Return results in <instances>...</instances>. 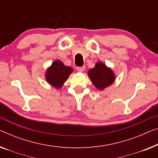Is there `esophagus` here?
<instances>
[{
    "mask_svg": "<svg viewBox=\"0 0 158 158\" xmlns=\"http://www.w3.org/2000/svg\"><path fill=\"white\" fill-rule=\"evenodd\" d=\"M77 70L78 72H84V70H85V67H84V66H83V67H77Z\"/></svg>",
    "mask_w": 158,
    "mask_h": 158,
    "instance_id": "esophagus-1",
    "label": "esophagus"
}]
</instances>
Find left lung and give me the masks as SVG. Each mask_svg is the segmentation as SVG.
Here are the masks:
<instances>
[{"instance_id": "8db88e82", "label": "left lung", "mask_w": 158, "mask_h": 158, "mask_svg": "<svg viewBox=\"0 0 158 158\" xmlns=\"http://www.w3.org/2000/svg\"><path fill=\"white\" fill-rule=\"evenodd\" d=\"M91 81L96 88L103 90L110 86L115 80L114 72L102 62H97L95 67L91 69L88 72Z\"/></svg>"}]
</instances>
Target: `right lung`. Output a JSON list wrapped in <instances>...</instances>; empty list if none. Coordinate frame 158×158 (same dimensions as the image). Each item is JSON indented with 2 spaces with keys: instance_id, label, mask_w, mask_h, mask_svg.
<instances>
[{
  "instance_id": "1",
  "label": "right lung",
  "mask_w": 158,
  "mask_h": 158,
  "mask_svg": "<svg viewBox=\"0 0 158 158\" xmlns=\"http://www.w3.org/2000/svg\"><path fill=\"white\" fill-rule=\"evenodd\" d=\"M72 72V67L65 66L60 60H56L48 69L45 77L49 84L60 89Z\"/></svg>"
}]
</instances>
